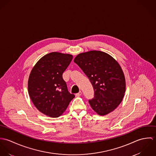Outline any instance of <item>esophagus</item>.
Wrapping results in <instances>:
<instances>
[{"mask_svg": "<svg viewBox=\"0 0 156 156\" xmlns=\"http://www.w3.org/2000/svg\"><path fill=\"white\" fill-rule=\"evenodd\" d=\"M82 92L81 91H79L78 93H77V94H76V95L77 97H79V96H80V95H82Z\"/></svg>", "mask_w": 156, "mask_h": 156, "instance_id": "esophagus-1", "label": "esophagus"}]
</instances>
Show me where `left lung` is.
<instances>
[{
	"label": "left lung",
	"mask_w": 156,
	"mask_h": 156,
	"mask_svg": "<svg viewBox=\"0 0 156 156\" xmlns=\"http://www.w3.org/2000/svg\"><path fill=\"white\" fill-rule=\"evenodd\" d=\"M74 62L88 77L94 90L89 100L92 109L100 115L113 111L121 103L126 90V80L118 63L109 55L90 51L78 55Z\"/></svg>",
	"instance_id": "left-lung-1"
}]
</instances>
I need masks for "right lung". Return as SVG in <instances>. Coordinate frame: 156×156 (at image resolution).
Returning a JSON list of instances; mask_svg holds the SVG:
<instances>
[{
    "label": "right lung",
    "mask_w": 156,
    "mask_h": 156,
    "mask_svg": "<svg viewBox=\"0 0 156 156\" xmlns=\"http://www.w3.org/2000/svg\"><path fill=\"white\" fill-rule=\"evenodd\" d=\"M72 59L71 55L52 52L41 58L31 71L28 80L30 98L47 116L59 117L75 97L68 92L62 77Z\"/></svg>",
    "instance_id": "add662e5"
}]
</instances>
